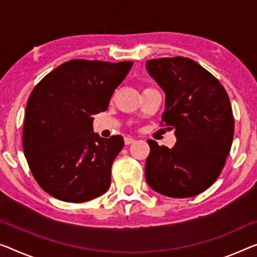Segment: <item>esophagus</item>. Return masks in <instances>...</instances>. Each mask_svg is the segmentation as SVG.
Here are the masks:
<instances>
[{"instance_id":"obj_1","label":"esophagus","mask_w":257,"mask_h":257,"mask_svg":"<svg viewBox=\"0 0 257 257\" xmlns=\"http://www.w3.org/2000/svg\"><path fill=\"white\" fill-rule=\"evenodd\" d=\"M124 142H125V145H131V144H133V142H136V139H133V138H131V137H125Z\"/></svg>"}]
</instances>
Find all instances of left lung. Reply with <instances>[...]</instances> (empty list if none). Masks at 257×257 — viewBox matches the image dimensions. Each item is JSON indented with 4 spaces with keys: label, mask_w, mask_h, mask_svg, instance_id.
Here are the masks:
<instances>
[{
    "label": "left lung",
    "mask_w": 257,
    "mask_h": 257,
    "mask_svg": "<svg viewBox=\"0 0 257 257\" xmlns=\"http://www.w3.org/2000/svg\"><path fill=\"white\" fill-rule=\"evenodd\" d=\"M146 69L164 90L162 123L177 138L171 149L148 140L146 180L162 195L195 196L215 183L230 153L234 130L230 98L220 82L191 58L149 60Z\"/></svg>",
    "instance_id": "8db88e82"
}]
</instances>
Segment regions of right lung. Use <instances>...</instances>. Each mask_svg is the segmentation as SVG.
Listing matches in <instances>:
<instances>
[{"mask_svg": "<svg viewBox=\"0 0 257 257\" xmlns=\"http://www.w3.org/2000/svg\"><path fill=\"white\" fill-rule=\"evenodd\" d=\"M133 62L72 60L42 79L26 104L23 148L43 191L80 203L108 191L120 136L93 132V115L105 111Z\"/></svg>", "mask_w": 257, "mask_h": 257, "instance_id": "add662e5", "label": "right lung"}]
</instances>
